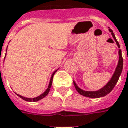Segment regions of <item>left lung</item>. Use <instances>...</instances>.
<instances>
[{
    "mask_svg": "<svg viewBox=\"0 0 128 128\" xmlns=\"http://www.w3.org/2000/svg\"><path fill=\"white\" fill-rule=\"evenodd\" d=\"M109 31L111 32V34L112 35V37L114 38V39L115 40L116 44L118 46V48H120V45L118 44V42H117V40L116 39L114 34L113 33V32L110 29H109ZM118 55H119V60H118V63L116 68L115 70V72L114 73V75H112V78H111V80L110 82L106 85V86L102 88V89H100L97 91H84L83 90L80 89L77 84H75V82H73L74 86H75V88L77 90V91L82 95H83L84 96H87V97H90V98H99V97H102V96H106V94L108 93H110V92L112 91V90L114 88V87L116 85V84L117 83V82L118 80V78L120 77V75L121 74L122 70H123V58H122V55H121V50H118Z\"/></svg>",
    "mask_w": 128,
    "mask_h": 128,
    "instance_id": "8db88e82",
    "label": "left lung"
}]
</instances>
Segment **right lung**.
Here are the masks:
<instances>
[{"instance_id": "obj_1", "label": "right lung", "mask_w": 128, "mask_h": 128, "mask_svg": "<svg viewBox=\"0 0 128 128\" xmlns=\"http://www.w3.org/2000/svg\"><path fill=\"white\" fill-rule=\"evenodd\" d=\"M57 70H56L55 72H53V75H52V76H51V78H50V83H49V85H48V88L46 89V90L43 93V94H42L41 95H40V96H37V97H35V98H32V99H31V98H26V97H24V96H22L21 95H19V94H17V95L18 96H19L20 98H22V99H24V101H26V102H37V101H39V100H40V99H42V98H44V97H45V96H46L48 94V93L49 92V90H50V87H51V85H52V82H53V75H54V74H55V72H56Z\"/></svg>"}]
</instances>
